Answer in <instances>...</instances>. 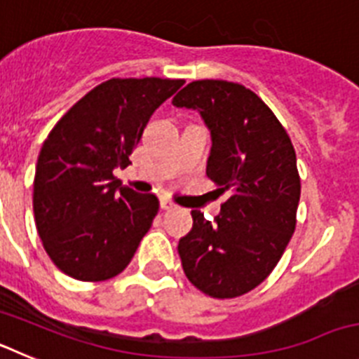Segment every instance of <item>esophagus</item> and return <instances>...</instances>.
<instances>
[{
    "mask_svg": "<svg viewBox=\"0 0 359 359\" xmlns=\"http://www.w3.org/2000/svg\"><path fill=\"white\" fill-rule=\"evenodd\" d=\"M160 207H161V210H174V208H176V205H174V203H170L169 199L161 198L160 199Z\"/></svg>",
    "mask_w": 359,
    "mask_h": 359,
    "instance_id": "1",
    "label": "esophagus"
}]
</instances>
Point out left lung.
<instances>
[{
	"mask_svg": "<svg viewBox=\"0 0 359 359\" xmlns=\"http://www.w3.org/2000/svg\"><path fill=\"white\" fill-rule=\"evenodd\" d=\"M172 104L199 111L212 136L207 176L230 192L214 221L192 210V230L177 244L183 271L208 297H241L273 271L297 226L293 144L273 111L237 82H190Z\"/></svg>",
	"mask_w": 359,
	"mask_h": 359,
	"instance_id": "obj_1",
	"label": "left lung"
}]
</instances>
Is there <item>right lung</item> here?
<instances>
[{
	"label": "right lung",
	"mask_w": 359,
	"mask_h": 359,
	"mask_svg": "<svg viewBox=\"0 0 359 359\" xmlns=\"http://www.w3.org/2000/svg\"><path fill=\"white\" fill-rule=\"evenodd\" d=\"M185 81L109 79L55 123L41 147L34 215L43 246L68 277L100 282L128 268L160 201L116 180L149 118Z\"/></svg>",
	"instance_id": "add662e5"
}]
</instances>
